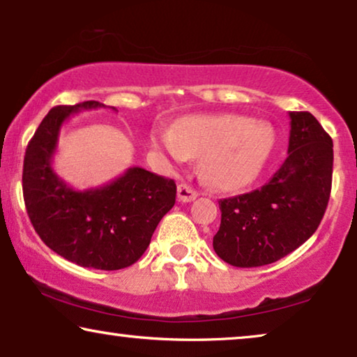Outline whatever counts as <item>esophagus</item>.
Segmentation results:
<instances>
[{
  "label": "esophagus",
  "mask_w": 357,
  "mask_h": 357,
  "mask_svg": "<svg viewBox=\"0 0 357 357\" xmlns=\"http://www.w3.org/2000/svg\"><path fill=\"white\" fill-rule=\"evenodd\" d=\"M197 197H198V192H197V190H193L192 187H190V185L180 183L178 187H177V198H178V202L190 203V202H193V199H197Z\"/></svg>",
  "instance_id": "34e87169"
}]
</instances>
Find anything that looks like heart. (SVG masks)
Here are the masks:
<instances>
[{"label":"heart","instance_id":"b5f03b06","mask_svg":"<svg viewBox=\"0 0 357 357\" xmlns=\"http://www.w3.org/2000/svg\"><path fill=\"white\" fill-rule=\"evenodd\" d=\"M155 149L174 160L202 155L204 177L221 190H238L255 180L273 148V131L242 115H193L153 135Z\"/></svg>","mask_w":357,"mask_h":357}]
</instances>
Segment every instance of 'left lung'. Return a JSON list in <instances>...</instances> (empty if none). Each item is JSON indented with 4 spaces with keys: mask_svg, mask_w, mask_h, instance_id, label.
<instances>
[{
    "mask_svg": "<svg viewBox=\"0 0 357 357\" xmlns=\"http://www.w3.org/2000/svg\"><path fill=\"white\" fill-rule=\"evenodd\" d=\"M287 158L258 190L219 202L214 252L232 266L270 265L317 231L331 192L333 141L309 112H289Z\"/></svg>",
    "mask_w": 357,
    "mask_h": 357,
    "instance_id": "8db88e82",
    "label": "left lung"
}]
</instances>
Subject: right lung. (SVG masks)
<instances>
[{"label":"right lung","mask_w":357,"mask_h":357,"mask_svg":"<svg viewBox=\"0 0 357 357\" xmlns=\"http://www.w3.org/2000/svg\"><path fill=\"white\" fill-rule=\"evenodd\" d=\"M105 107L87 100L48 112L27 144L22 192L29 219L47 247L79 266L112 271L139 260L175 204L177 187L143 167H130L112 182L87 190H75L58 177L52 160L61 125L82 110Z\"/></svg>","instance_id":"right-lung-1"}]
</instances>
